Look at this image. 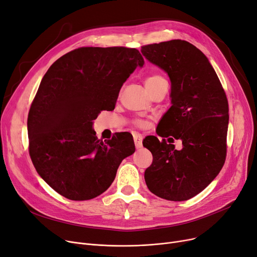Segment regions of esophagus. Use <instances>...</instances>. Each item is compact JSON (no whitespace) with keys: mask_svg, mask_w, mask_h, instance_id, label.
<instances>
[{"mask_svg":"<svg viewBox=\"0 0 257 257\" xmlns=\"http://www.w3.org/2000/svg\"><path fill=\"white\" fill-rule=\"evenodd\" d=\"M134 142H135L136 148L140 149L142 146V136L139 135V134H135V135H134Z\"/></svg>","mask_w":257,"mask_h":257,"instance_id":"obj_1","label":"esophagus"}]
</instances>
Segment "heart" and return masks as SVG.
Returning a JSON list of instances; mask_svg holds the SVG:
<instances>
[{"instance_id": "obj_1", "label": "heart", "mask_w": 257, "mask_h": 257, "mask_svg": "<svg viewBox=\"0 0 257 257\" xmlns=\"http://www.w3.org/2000/svg\"><path fill=\"white\" fill-rule=\"evenodd\" d=\"M163 83H167V80L160 74H152L145 79V87L149 92L153 91L154 89L158 88L159 85H161ZM135 124L141 127H145L149 125L148 121H144V120H136Z\"/></svg>"}]
</instances>
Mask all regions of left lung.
<instances>
[{"label":"left lung","mask_w":257,"mask_h":257,"mask_svg":"<svg viewBox=\"0 0 257 257\" xmlns=\"http://www.w3.org/2000/svg\"><path fill=\"white\" fill-rule=\"evenodd\" d=\"M141 52L168 74L173 103L157 128L163 139L148 136L143 141L153 155L145 183L159 198L187 201L208 186L224 166L227 96L208 58L192 44L173 40L142 46ZM175 139L182 141L181 151L174 149Z\"/></svg>","instance_id":"left-lung-1"}]
</instances>
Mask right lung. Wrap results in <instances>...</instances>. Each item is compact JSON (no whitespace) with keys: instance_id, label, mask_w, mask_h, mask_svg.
<instances>
[{"instance_id":"1","label":"right lung","mask_w":257,"mask_h":257,"mask_svg":"<svg viewBox=\"0 0 257 257\" xmlns=\"http://www.w3.org/2000/svg\"><path fill=\"white\" fill-rule=\"evenodd\" d=\"M143 64L135 48L81 47L46 72L28 114L29 154L36 172L60 195L73 201L98 197L135 152L130 133L102 141L92 121L115 108L122 84Z\"/></svg>"}]
</instances>
